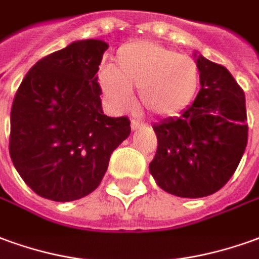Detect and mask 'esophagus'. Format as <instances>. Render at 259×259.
Here are the masks:
<instances>
[{
    "instance_id": "esophagus-1",
    "label": "esophagus",
    "mask_w": 259,
    "mask_h": 259,
    "mask_svg": "<svg viewBox=\"0 0 259 259\" xmlns=\"http://www.w3.org/2000/svg\"><path fill=\"white\" fill-rule=\"evenodd\" d=\"M130 126H132V130H137L139 127H142L143 122L137 120V119H132V122H130Z\"/></svg>"
}]
</instances>
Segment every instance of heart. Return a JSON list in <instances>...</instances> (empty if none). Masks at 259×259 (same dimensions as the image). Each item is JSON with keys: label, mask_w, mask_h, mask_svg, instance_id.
Masks as SVG:
<instances>
[{"label": "heart", "mask_w": 259, "mask_h": 259, "mask_svg": "<svg viewBox=\"0 0 259 259\" xmlns=\"http://www.w3.org/2000/svg\"><path fill=\"white\" fill-rule=\"evenodd\" d=\"M105 95L117 108L132 104L133 88H140L142 105L157 116H174L195 98L199 68L192 57L175 53L151 40L126 43L117 50L115 66L99 74Z\"/></svg>", "instance_id": "obj_1"}]
</instances>
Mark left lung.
I'll use <instances>...</instances> for the list:
<instances>
[{
    "label": "left lung",
    "mask_w": 259,
    "mask_h": 259,
    "mask_svg": "<svg viewBox=\"0 0 259 259\" xmlns=\"http://www.w3.org/2000/svg\"><path fill=\"white\" fill-rule=\"evenodd\" d=\"M200 91L178 117L153 126L157 151L150 172L165 192L203 198L218 192L238 167L247 140L245 95L226 67L198 56Z\"/></svg>",
    "instance_id": "1"
}]
</instances>
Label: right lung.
Instances as JSON below:
<instances>
[{
  "instance_id": "obj_1",
  "label": "right lung",
  "mask_w": 259,
  "mask_h": 259,
  "mask_svg": "<svg viewBox=\"0 0 259 259\" xmlns=\"http://www.w3.org/2000/svg\"><path fill=\"white\" fill-rule=\"evenodd\" d=\"M104 40L74 41L32 67L11 109L10 155L41 198L71 202L95 191L113 150L130 135L126 116L104 115L98 84Z\"/></svg>"
}]
</instances>
